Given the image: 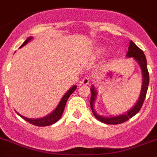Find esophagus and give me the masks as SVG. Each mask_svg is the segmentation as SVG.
Instances as JSON below:
<instances>
[{
  "label": "esophagus",
  "instance_id": "34e87169",
  "mask_svg": "<svg viewBox=\"0 0 157 157\" xmlns=\"http://www.w3.org/2000/svg\"><path fill=\"white\" fill-rule=\"evenodd\" d=\"M89 82H90V77H88V75H86V76H84V77H83L80 84H82V85H88V84H89Z\"/></svg>",
  "mask_w": 157,
  "mask_h": 157
}]
</instances>
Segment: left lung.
I'll use <instances>...</instances> for the list:
<instances>
[{
  "label": "left lung",
  "mask_w": 157,
  "mask_h": 157,
  "mask_svg": "<svg viewBox=\"0 0 157 157\" xmlns=\"http://www.w3.org/2000/svg\"><path fill=\"white\" fill-rule=\"evenodd\" d=\"M126 57L128 58H133L134 59L138 62L139 65L141 69V72H142V87H141V91L139 99H137L136 104L132 107L130 110L126 112L125 114H122L118 116L114 117H103L98 114L97 113L94 111V103L95 101L96 96H97V92L95 90V87H91V100H90V106H91V109H92V113H93L94 116L97 118L99 121L101 122L106 124H111V125H116V124H121L122 122L127 121L129 118H132L134 116L138 111L141 110V107H142L144 100L146 96L147 90H148V83H149V75H148V71L147 69V61L145 55L144 54V52L140 48H138L135 45V43H133V41L129 42V49H128V52L126 54Z\"/></svg>",
  "instance_id": "8db88e82"
}]
</instances>
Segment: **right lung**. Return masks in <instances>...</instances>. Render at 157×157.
<instances>
[{
	"label": "right lung",
	"mask_w": 157,
	"mask_h": 157,
	"mask_svg": "<svg viewBox=\"0 0 157 157\" xmlns=\"http://www.w3.org/2000/svg\"><path fill=\"white\" fill-rule=\"evenodd\" d=\"M31 39H32V37L28 38V39L25 40V42H24V43L20 46V47H22V46H24V45L27 44V43H28ZM76 89H77V86H76V85L72 87V88H71L70 89H69V91H68V92L63 95V97L62 98L61 101L59 102V103H58V105L57 106V107L54 109V111H53V112L50 113V114H48V115H46V117H43V118H35V119L34 118L33 119V118H26V117L24 116H22L21 114H18V113H17V114H18L22 118H24V120H26L27 122L32 124V125H35V126H50V125H52V124L58 122V120L61 118L62 114H63L64 109H65V104H66V102H67L68 99H69V97L71 95V94L73 93Z\"/></svg>",
	"instance_id": "add662e5"
}]
</instances>
